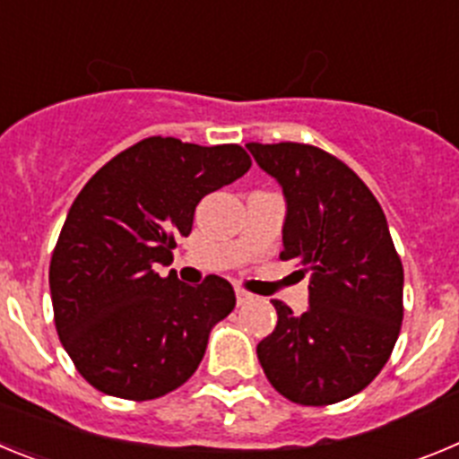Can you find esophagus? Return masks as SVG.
<instances>
[{
  "instance_id": "1",
  "label": "esophagus",
  "mask_w": 459,
  "mask_h": 459,
  "mask_svg": "<svg viewBox=\"0 0 459 459\" xmlns=\"http://www.w3.org/2000/svg\"><path fill=\"white\" fill-rule=\"evenodd\" d=\"M248 301H253V294L243 290V287H237V303H238V306H243V303H248Z\"/></svg>"
}]
</instances>
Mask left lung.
Here are the masks:
<instances>
[{
  "label": "left lung",
  "instance_id": "8db88e82",
  "mask_svg": "<svg viewBox=\"0 0 459 459\" xmlns=\"http://www.w3.org/2000/svg\"><path fill=\"white\" fill-rule=\"evenodd\" d=\"M287 202L282 259L310 271L307 310L273 301L257 344L271 386L324 407L356 395L386 366L403 326L404 271L375 195L342 160L310 144H246Z\"/></svg>",
  "mask_w": 459,
  "mask_h": 459
}]
</instances>
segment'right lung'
<instances>
[{
    "mask_svg": "<svg viewBox=\"0 0 459 459\" xmlns=\"http://www.w3.org/2000/svg\"><path fill=\"white\" fill-rule=\"evenodd\" d=\"M250 165L238 144L147 137L80 190L52 253L50 294L64 350L93 388L142 403L197 370L211 328L237 296L218 275L190 287L174 271L160 278L156 266L172 264L202 197Z\"/></svg>",
    "mask_w": 459,
    "mask_h": 459,
    "instance_id": "right-lung-1",
    "label": "right lung"
}]
</instances>
